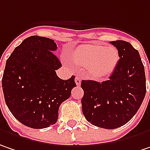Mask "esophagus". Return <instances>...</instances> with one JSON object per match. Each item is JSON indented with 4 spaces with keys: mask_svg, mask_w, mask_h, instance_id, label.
I'll return each mask as SVG.
<instances>
[{
    "mask_svg": "<svg viewBox=\"0 0 150 150\" xmlns=\"http://www.w3.org/2000/svg\"><path fill=\"white\" fill-rule=\"evenodd\" d=\"M75 84L77 85V86H80L81 83V78L80 77V76H76L75 77Z\"/></svg>",
    "mask_w": 150,
    "mask_h": 150,
    "instance_id": "esophagus-1",
    "label": "esophagus"
}]
</instances>
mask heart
Wrapping results in <instances>:
<instances>
[{
	"mask_svg": "<svg viewBox=\"0 0 150 150\" xmlns=\"http://www.w3.org/2000/svg\"><path fill=\"white\" fill-rule=\"evenodd\" d=\"M72 60L78 65L88 67L95 78L102 79L110 75L118 64L119 52L114 47L98 44H84L75 49Z\"/></svg>",
	"mask_w": 150,
	"mask_h": 150,
	"instance_id": "b5f03b06",
	"label": "heart"
}]
</instances>
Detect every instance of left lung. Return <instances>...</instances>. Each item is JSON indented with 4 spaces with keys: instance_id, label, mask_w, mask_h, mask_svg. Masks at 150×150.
<instances>
[{
    "instance_id": "1",
    "label": "left lung",
    "mask_w": 150,
    "mask_h": 150,
    "mask_svg": "<svg viewBox=\"0 0 150 150\" xmlns=\"http://www.w3.org/2000/svg\"><path fill=\"white\" fill-rule=\"evenodd\" d=\"M119 61L108 81H81L82 112L93 126L115 129L127 124L140 108L146 94L144 67L138 51L125 40L110 41Z\"/></svg>"
}]
</instances>
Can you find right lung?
I'll list each match as a JSON object with an SVG mask.
<instances>
[{
    "instance_id": "1",
    "label": "right lung",
    "mask_w": 150,
    "mask_h": 150,
    "mask_svg": "<svg viewBox=\"0 0 150 150\" xmlns=\"http://www.w3.org/2000/svg\"><path fill=\"white\" fill-rule=\"evenodd\" d=\"M57 44L33 35L23 40L8 57L2 76V90L9 110L26 127L41 129L54 125L60 104L76 86L75 76L62 80V66L55 55Z\"/></svg>"
}]
</instances>
